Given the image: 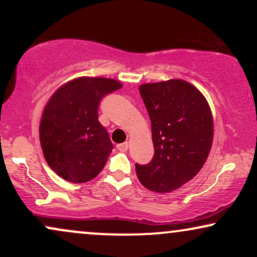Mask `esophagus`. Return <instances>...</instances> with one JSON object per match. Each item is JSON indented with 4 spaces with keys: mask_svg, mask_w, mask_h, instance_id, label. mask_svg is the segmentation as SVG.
Returning <instances> with one entry per match:
<instances>
[{
    "mask_svg": "<svg viewBox=\"0 0 257 257\" xmlns=\"http://www.w3.org/2000/svg\"><path fill=\"white\" fill-rule=\"evenodd\" d=\"M117 150L120 152H125L128 150V143H123V144H118L117 145Z\"/></svg>",
    "mask_w": 257,
    "mask_h": 257,
    "instance_id": "34e87169",
    "label": "esophagus"
}]
</instances>
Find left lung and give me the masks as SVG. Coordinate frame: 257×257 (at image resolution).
<instances>
[{
	"instance_id": "obj_1",
	"label": "left lung",
	"mask_w": 257,
	"mask_h": 257,
	"mask_svg": "<svg viewBox=\"0 0 257 257\" xmlns=\"http://www.w3.org/2000/svg\"><path fill=\"white\" fill-rule=\"evenodd\" d=\"M152 126L155 156L135 164L140 182L158 193L172 192L202 169L213 144L210 107L202 93L182 79L139 88Z\"/></svg>"
}]
</instances>
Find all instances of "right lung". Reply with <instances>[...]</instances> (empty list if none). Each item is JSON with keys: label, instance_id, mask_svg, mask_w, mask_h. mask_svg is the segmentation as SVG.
<instances>
[{"label": "right lung", "instance_id": "obj_1", "mask_svg": "<svg viewBox=\"0 0 257 257\" xmlns=\"http://www.w3.org/2000/svg\"><path fill=\"white\" fill-rule=\"evenodd\" d=\"M120 87L110 78H76L59 88L44 107L40 124L44 158L66 181H89L107 162L113 145L100 124L98 107Z\"/></svg>", "mask_w": 257, "mask_h": 257}]
</instances>
